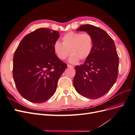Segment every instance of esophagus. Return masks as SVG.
<instances>
[{"label": "esophagus", "instance_id": "obj_1", "mask_svg": "<svg viewBox=\"0 0 135 135\" xmlns=\"http://www.w3.org/2000/svg\"><path fill=\"white\" fill-rule=\"evenodd\" d=\"M68 67H69V68H74V66H72V65H69V64H68Z\"/></svg>", "mask_w": 135, "mask_h": 135}]
</instances>
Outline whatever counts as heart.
<instances>
[{"label": "heart", "mask_w": 135, "mask_h": 135, "mask_svg": "<svg viewBox=\"0 0 135 135\" xmlns=\"http://www.w3.org/2000/svg\"><path fill=\"white\" fill-rule=\"evenodd\" d=\"M62 43L55 42L53 46L55 55L61 60L66 59L70 53L69 61L76 64L79 60L87 59L91 54L93 39L90 34L69 31L62 36Z\"/></svg>", "instance_id": "heart-1"}]
</instances>
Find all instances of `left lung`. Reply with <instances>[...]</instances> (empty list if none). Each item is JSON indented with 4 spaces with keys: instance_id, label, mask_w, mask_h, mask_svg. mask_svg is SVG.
<instances>
[{
    "instance_id": "left-lung-1",
    "label": "left lung",
    "mask_w": 135,
    "mask_h": 135,
    "mask_svg": "<svg viewBox=\"0 0 135 135\" xmlns=\"http://www.w3.org/2000/svg\"><path fill=\"white\" fill-rule=\"evenodd\" d=\"M76 30L90 34L93 47L84 63L75 66L73 84L81 96L96 99L108 93L117 79L119 57L115 45L107 32L100 27L86 24Z\"/></svg>"
}]
</instances>
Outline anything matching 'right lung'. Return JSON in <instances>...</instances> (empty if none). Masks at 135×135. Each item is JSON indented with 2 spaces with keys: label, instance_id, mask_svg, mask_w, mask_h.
Returning <instances> with one entry per match:
<instances>
[{
  "label": "right lung",
  "instance_id": "obj_1",
  "mask_svg": "<svg viewBox=\"0 0 135 135\" xmlns=\"http://www.w3.org/2000/svg\"><path fill=\"white\" fill-rule=\"evenodd\" d=\"M57 31L39 28L26 35L15 52L13 78L17 91L34 103L46 102L54 95L67 64L55 55Z\"/></svg>",
  "mask_w": 135,
  "mask_h": 135
}]
</instances>
